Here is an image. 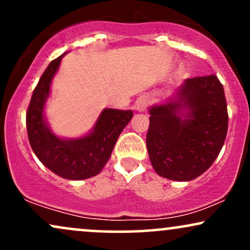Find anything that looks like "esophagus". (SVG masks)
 I'll use <instances>...</instances> for the list:
<instances>
[{
  "label": "esophagus",
  "mask_w": 250,
  "mask_h": 250,
  "mask_svg": "<svg viewBox=\"0 0 250 250\" xmlns=\"http://www.w3.org/2000/svg\"><path fill=\"white\" fill-rule=\"evenodd\" d=\"M147 100L145 99V97H141V99L137 100L136 104H135V108H136L137 111H145L146 108H147Z\"/></svg>",
  "instance_id": "34e87169"
}]
</instances>
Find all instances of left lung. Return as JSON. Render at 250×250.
I'll list each match as a JSON object with an SVG mask.
<instances>
[{
  "label": "left lung",
  "instance_id": "obj_1",
  "mask_svg": "<svg viewBox=\"0 0 250 250\" xmlns=\"http://www.w3.org/2000/svg\"><path fill=\"white\" fill-rule=\"evenodd\" d=\"M147 149L160 176L190 181L219 156L227 136L223 85L215 75L187 79L161 104L149 108Z\"/></svg>",
  "mask_w": 250,
  "mask_h": 250
}]
</instances>
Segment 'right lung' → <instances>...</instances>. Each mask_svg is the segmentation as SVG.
I'll return each mask as SVG.
<instances>
[{
  "label": "right lung",
  "mask_w": 250,
  "mask_h": 250,
  "mask_svg": "<svg viewBox=\"0 0 250 250\" xmlns=\"http://www.w3.org/2000/svg\"><path fill=\"white\" fill-rule=\"evenodd\" d=\"M59 56L49 63L37 83L27 111V130L37 159L49 170L67 180H85L101 173L120 134L133 117V110L105 108L93 129L75 139L53 133L44 115L51 81L61 64Z\"/></svg>",
  "instance_id": "obj_1"
}]
</instances>
